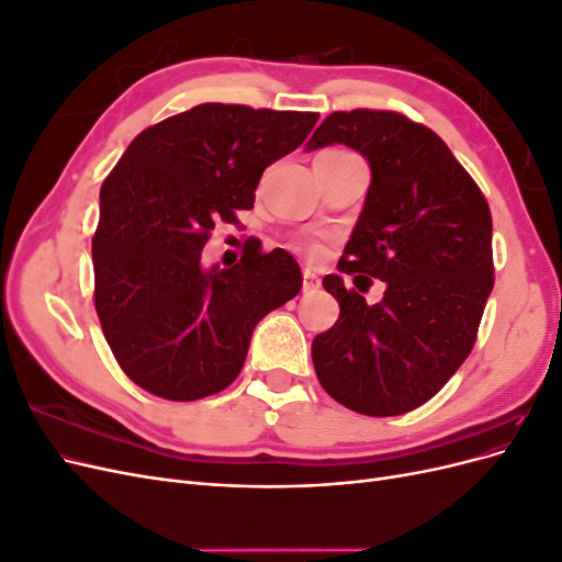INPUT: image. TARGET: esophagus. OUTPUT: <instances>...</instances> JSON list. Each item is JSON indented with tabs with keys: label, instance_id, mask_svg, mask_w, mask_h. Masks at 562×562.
Listing matches in <instances>:
<instances>
[{
	"label": "esophagus",
	"instance_id": "obj_1",
	"mask_svg": "<svg viewBox=\"0 0 562 562\" xmlns=\"http://www.w3.org/2000/svg\"><path fill=\"white\" fill-rule=\"evenodd\" d=\"M302 291L304 293H312V291H316V288L321 285V281H318V277L314 274L312 269H304V274H302Z\"/></svg>",
	"mask_w": 562,
	"mask_h": 562
}]
</instances>
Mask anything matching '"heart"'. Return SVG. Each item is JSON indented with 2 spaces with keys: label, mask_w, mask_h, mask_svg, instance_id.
<instances>
[{
  "label": "heart",
  "mask_w": 562,
  "mask_h": 562,
  "mask_svg": "<svg viewBox=\"0 0 562 562\" xmlns=\"http://www.w3.org/2000/svg\"><path fill=\"white\" fill-rule=\"evenodd\" d=\"M323 157H328V159H335V157H347V151H339V149H326V151H321L318 159H323ZM310 250H312V255H321V252H323V244L314 241V244L310 246Z\"/></svg>",
  "instance_id": "obj_1"
}]
</instances>
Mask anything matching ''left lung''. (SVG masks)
Segmentation results:
<instances>
[{"mask_svg": "<svg viewBox=\"0 0 562 562\" xmlns=\"http://www.w3.org/2000/svg\"><path fill=\"white\" fill-rule=\"evenodd\" d=\"M328 145L359 151L370 187L337 265L359 291L323 279L339 318L312 342L316 378L353 413H411L473 349L495 283L487 201L448 145L398 112H333L307 151ZM363 273L385 281L375 305L360 295Z\"/></svg>", "mask_w": 562, "mask_h": 562, "instance_id": "1", "label": "left lung"}]
</instances>
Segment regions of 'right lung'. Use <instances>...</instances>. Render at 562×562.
<instances>
[{
    "label": "right lung",
    "mask_w": 562,
    "mask_h": 562,
    "mask_svg": "<svg viewBox=\"0 0 562 562\" xmlns=\"http://www.w3.org/2000/svg\"><path fill=\"white\" fill-rule=\"evenodd\" d=\"M316 112L203 103L135 138L100 187L95 312L114 359L149 394L206 398L239 375L255 326L302 288L291 252L248 241L201 265L215 223L250 211L262 171L297 149Z\"/></svg>",
    "instance_id": "right-lung-1"
}]
</instances>
